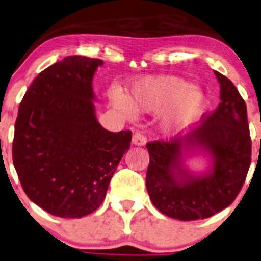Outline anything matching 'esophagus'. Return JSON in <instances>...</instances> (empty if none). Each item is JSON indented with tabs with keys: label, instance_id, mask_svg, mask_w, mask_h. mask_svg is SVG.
<instances>
[{
	"label": "esophagus",
	"instance_id": "obj_1",
	"mask_svg": "<svg viewBox=\"0 0 261 261\" xmlns=\"http://www.w3.org/2000/svg\"><path fill=\"white\" fill-rule=\"evenodd\" d=\"M147 143V138L143 136L141 133H135L134 136H133V144L135 146H144V144Z\"/></svg>",
	"mask_w": 261,
	"mask_h": 261
}]
</instances>
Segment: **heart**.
Masks as SVG:
<instances>
[{
    "label": "heart",
    "instance_id": "heart-1",
    "mask_svg": "<svg viewBox=\"0 0 261 261\" xmlns=\"http://www.w3.org/2000/svg\"><path fill=\"white\" fill-rule=\"evenodd\" d=\"M113 103L126 117L160 113L159 130L173 137L199 121L206 111L207 97L202 89L186 79L159 74L136 79L126 96L114 95Z\"/></svg>",
    "mask_w": 261,
    "mask_h": 261
}]
</instances>
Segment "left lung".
I'll return each instance as SVG.
<instances>
[{
  "instance_id": "obj_1",
  "label": "left lung",
  "mask_w": 261,
  "mask_h": 261,
  "mask_svg": "<svg viewBox=\"0 0 261 261\" xmlns=\"http://www.w3.org/2000/svg\"><path fill=\"white\" fill-rule=\"evenodd\" d=\"M220 103L193 133L170 142L147 143L146 184L151 202L178 220L206 219L226 208L239 195L250 165L247 107L230 79L214 71ZM207 158L206 171H193L187 161Z\"/></svg>"
}]
</instances>
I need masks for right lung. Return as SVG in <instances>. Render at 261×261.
<instances>
[{
	"instance_id": "1",
	"label": "right lung",
	"mask_w": 261,
	"mask_h": 261,
	"mask_svg": "<svg viewBox=\"0 0 261 261\" xmlns=\"http://www.w3.org/2000/svg\"><path fill=\"white\" fill-rule=\"evenodd\" d=\"M98 59L67 57L34 79L15 121L13 163L29 199L53 216L82 218L106 197L131 131L111 133L96 118Z\"/></svg>"
}]
</instances>
